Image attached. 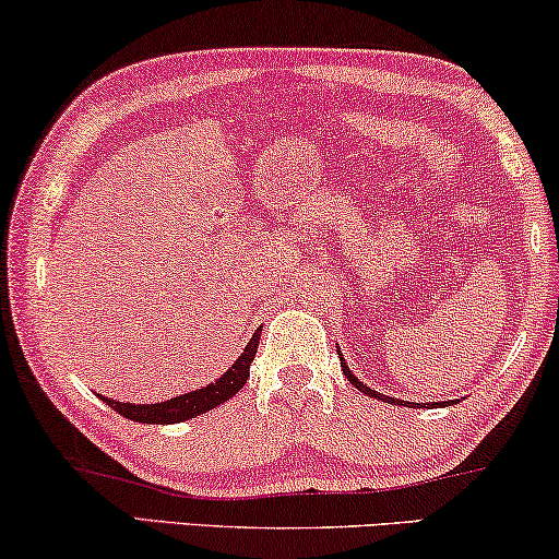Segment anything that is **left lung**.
Wrapping results in <instances>:
<instances>
[{
	"instance_id": "1",
	"label": "left lung",
	"mask_w": 559,
	"mask_h": 559,
	"mask_svg": "<svg viewBox=\"0 0 559 559\" xmlns=\"http://www.w3.org/2000/svg\"><path fill=\"white\" fill-rule=\"evenodd\" d=\"M338 356H341V350H338ZM341 369H343V377H346L350 384H354L358 392H364V394H369V396H377V400H381V402H389V404H404V407H417L415 402H402V400H394V396H386V394H379V392H373V389H369L364 384V381H358V377H354V373H350V369L346 366V358L341 356ZM450 402H430L427 404V407H448ZM419 407H423V404H419Z\"/></svg>"
}]
</instances>
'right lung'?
I'll return each mask as SVG.
<instances>
[{
  "label": "right lung",
  "instance_id": "1",
  "mask_svg": "<svg viewBox=\"0 0 559 559\" xmlns=\"http://www.w3.org/2000/svg\"><path fill=\"white\" fill-rule=\"evenodd\" d=\"M259 333H262V328L251 335L249 346L243 348V354L239 358H236V364L231 366V369H228L224 377H221L218 381H213V384H209V386L195 389V392H190V394L173 396V400L157 402V404H127V402H117V400H106V396H102V400L109 404L114 412L124 415L127 419H134V423H147V425H170V423H182V419L203 415V412H209L213 407H218V404H224L226 400H231V396L239 392L243 384H247L249 366L257 356Z\"/></svg>",
  "mask_w": 559,
  "mask_h": 559
}]
</instances>
